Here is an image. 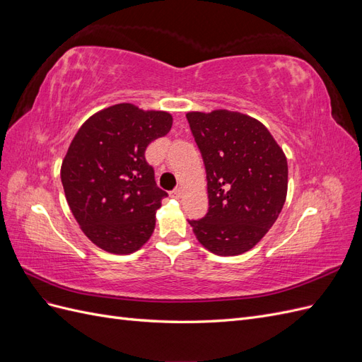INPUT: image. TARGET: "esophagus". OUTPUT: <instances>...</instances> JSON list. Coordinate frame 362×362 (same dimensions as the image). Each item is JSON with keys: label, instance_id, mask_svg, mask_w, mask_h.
Listing matches in <instances>:
<instances>
[{"label": "esophagus", "instance_id": "esophagus-1", "mask_svg": "<svg viewBox=\"0 0 362 362\" xmlns=\"http://www.w3.org/2000/svg\"><path fill=\"white\" fill-rule=\"evenodd\" d=\"M181 193H182V190H181L180 187L173 189V190L170 192V198H173V199H180V198H181Z\"/></svg>", "mask_w": 362, "mask_h": 362}]
</instances>
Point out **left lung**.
Returning a JSON list of instances; mask_svg holds the SVG:
<instances>
[{
    "instance_id": "obj_1",
    "label": "left lung",
    "mask_w": 362,
    "mask_h": 362,
    "mask_svg": "<svg viewBox=\"0 0 362 362\" xmlns=\"http://www.w3.org/2000/svg\"><path fill=\"white\" fill-rule=\"evenodd\" d=\"M187 120L205 164L208 187V213L189 223L213 254H243L266 235L282 210L287 158L254 117L216 110L187 113Z\"/></svg>"
}]
</instances>
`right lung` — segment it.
Returning a JSON list of instances; mask_svg holds the SVG:
<instances>
[{
    "label": "right lung",
    "instance_id": "1",
    "mask_svg": "<svg viewBox=\"0 0 362 362\" xmlns=\"http://www.w3.org/2000/svg\"><path fill=\"white\" fill-rule=\"evenodd\" d=\"M172 116L116 104L75 134L62 164V184L83 233L101 249L125 255L144 246L168 193L146 161L151 141L166 136Z\"/></svg>",
    "mask_w": 362,
    "mask_h": 362
}]
</instances>
